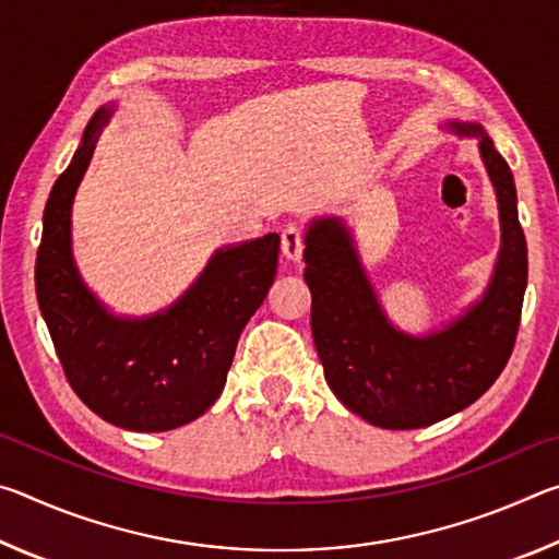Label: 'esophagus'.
Masks as SVG:
<instances>
[{"instance_id": "34e87169", "label": "esophagus", "mask_w": 559, "mask_h": 559, "mask_svg": "<svg viewBox=\"0 0 559 559\" xmlns=\"http://www.w3.org/2000/svg\"><path fill=\"white\" fill-rule=\"evenodd\" d=\"M302 231L298 229V226H286V229L281 231V249H283V257H286L288 261H300L302 257Z\"/></svg>"}]
</instances>
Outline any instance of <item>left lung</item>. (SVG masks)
<instances>
[{"label":"left lung","mask_w":559,"mask_h":559,"mask_svg":"<svg viewBox=\"0 0 559 559\" xmlns=\"http://www.w3.org/2000/svg\"><path fill=\"white\" fill-rule=\"evenodd\" d=\"M478 153L496 187L500 251L484 298L443 330L416 337L394 328L337 216L306 236L310 325L328 386L349 412L380 429H421L466 409L498 380L513 353L527 286V246L518 222L513 173L478 122L451 120Z\"/></svg>","instance_id":"obj_1"}]
</instances>
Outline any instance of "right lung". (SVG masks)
Wrapping results in <instances>:
<instances>
[{"label":"right lung","mask_w":559,"mask_h":559,"mask_svg":"<svg viewBox=\"0 0 559 559\" xmlns=\"http://www.w3.org/2000/svg\"><path fill=\"white\" fill-rule=\"evenodd\" d=\"M112 110H96L46 202L36 298L81 402L120 429L169 431L194 421L222 394L241 330L276 278L281 236L216 249L200 278L163 313L112 316L83 283L71 251L75 189Z\"/></svg>","instance_id":"add662e5"}]
</instances>
